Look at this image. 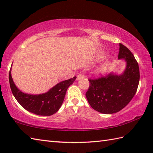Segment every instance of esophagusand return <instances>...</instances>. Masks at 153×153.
<instances>
[{
    "label": "esophagus",
    "mask_w": 153,
    "mask_h": 153,
    "mask_svg": "<svg viewBox=\"0 0 153 153\" xmlns=\"http://www.w3.org/2000/svg\"><path fill=\"white\" fill-rule=\"evenodd\" d=\"M84 77H85V76L83 74H79V75H77V79L79 80V79H81L82 78H84Z\"/></svg>",
    "instance_id": "34e87169"
}]
</instances>
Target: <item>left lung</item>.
<instances>
[{
  "label": "left lung",
  "mask_w": 153,
  "mask_h": 153,
  "mask_svg": "<svg viewBox=\"0 0 153 153\" xmlns=\"http://www.w3.org/2000/svg\"><path fill=\"white\" fill-rule=\"evenodd\" d=\"M118 58L127 62L126 69L120 76L111 73L97 78L89 79L85 95L93 109L104 114H112L123 109L132 100L138 88L140 72L133 54L119 43Z\"/></svg>",
  "instance_id": "1"
}]
</instances>
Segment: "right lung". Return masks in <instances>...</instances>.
<instances>
[{
	"instance_id": "right-lung-1",
	"label": "right lung",
	"mask_w": 153,
	"mask_h": 153,
	"mask_svg": "<svg viewBox=\"0 0 153 153\" xmlns=\"http://www.w3.org/2000/svg\"><path fill=\"white\" fill-rule=\"evenodd\" d=\"M76 77L58 83L49 91L40 95H30L20 91L15 85L9 71V83L15 99L26 110L38 115L50 116L56 113L62 106L68 88Z\"/></svg>"
}]
</instances>
